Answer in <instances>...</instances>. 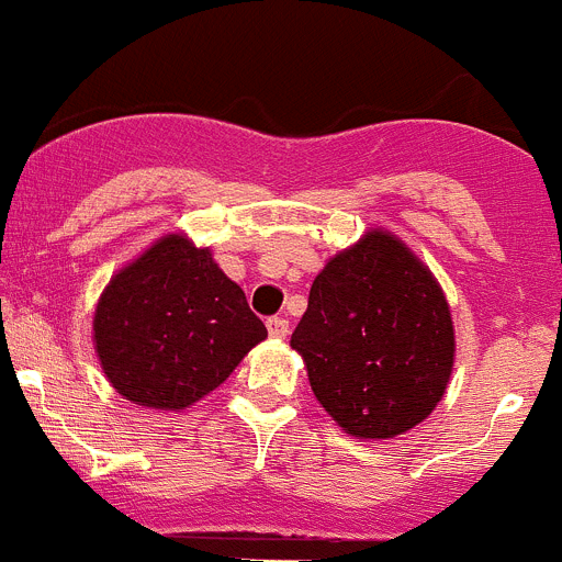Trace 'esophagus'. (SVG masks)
<instances>
[{
  "instance_id": "obj_1",
  "label": "esophagus",
  "mask_w": 562,
  "mask_h": 562,
  "mask_svg": "<svg viewBox=\"0 0 562 562\" xmlns=\"http://www.w3.org/2000/svg\"><path fill=\"white\" fill-rule=\"evenodd\" d=\"M268 333H270V338H276V341L286 338L289 336V319H286V316H270Z\"/></svg>"
}]
</instances>
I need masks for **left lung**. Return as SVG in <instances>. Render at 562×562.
<instances>
[{"mask_svg": "<svg viewBox=\"0 0 562 562\" xmlns=\"http://www.w3.org/2000/svg\"><path fill=\"white\" fill-rule=\"evenodd\" d=\"M289 344L316 402L358 440H391L429 418L457 360L440 281L387 229L327 259Z\"/></svg>", "mask_w": 562, "mask_h": 562, "instance_id": "obj_1", "label": "left lung"}]
</instances>
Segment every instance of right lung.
Masks as SVG:
<instances>
[{
  "label": "right lung",
  "instance_id": "obj_1",
  "mask_svg": "<svg viewBox=\"0 0 562 562\" xmlns=\"http://www.w3.org/2000/svg\"><path fill=\"white\" fill-rule=\"evenodd\" d=\"M268 338L210 248L169 232L116 270L92 314L105 380L147 409L191 407Z\"/></svg>",
  "mask_w": 562,
  "mask_h": 562
}]
</instances>
